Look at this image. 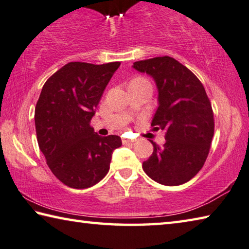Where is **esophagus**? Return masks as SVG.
Returning a JSON list of instances; mask_svg holds the SVG:
<instances>
[{"mask_svg": "<svg viewBox=\"0 0 249 249\" xmlns=\"http://www.w3.org/2000/svg\"><path fill=\"white\" fill-rule=\"evenodd\" d=\"M133 142H134V140H130V139L122 138V143H124V144H129V143H133Z\"/></svg>", "mask_w": 249, "mask_h": 249, "instance_id": "esophagus-1", "label": "esophagus"}]
</instances>
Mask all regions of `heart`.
I'll use <instances>...</instances> for the list:
<instances>
[{"mask_svg":"<svg viewBox=\"0 0 249 249\" xmlns=\"http://www.w3.org/2000/svg\"><path fill=\"white\" fill-rule=\"evenodd\" d=\"M143 81H145L144 78H141V77H138V78H134V80L132 81V82H143Z\"/></svg>","mask_w":249,"mask_h":249,"instance_id":"1","label":"heart"}]
</instances>
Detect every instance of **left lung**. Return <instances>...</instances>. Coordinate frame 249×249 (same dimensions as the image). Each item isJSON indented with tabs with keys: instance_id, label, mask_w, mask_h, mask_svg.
<instances>
[{
	"instance_id": "left-lung-1",
	"label": "left lung",
	"mask_w": 249,
	"mask_h": 249,
	"mask_svg": "<svg viewBox=\"0 0 249 249\" xmlns=\"http://www.w3.org/2000/svg\"><path fill=\"white\" fill-rule=\"evenodd\" d=\"M133 69L153 77L159 107L151 124L166 132L163 146L150 140L153 153L143 162V171L159 184H185L202 168L214 133L206 89L189 69L171 56L137 61Z\"/></svg>"
}]
</instances>
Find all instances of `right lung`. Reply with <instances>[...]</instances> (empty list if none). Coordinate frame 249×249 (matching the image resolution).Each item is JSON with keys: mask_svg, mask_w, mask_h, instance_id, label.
<instances>
[{"mask_svg": "<svg viewBox=\"0 0 249 249\" xmlns=\"http://www.w3.org/2000/svg\"><path fill=\"white\" fill-rule=\"evenodd\" d=\"M120 62H70L48 78L35 108L39 149L65 186L85 189L107 175L118 136L100 137L90 120Z\"/></svg>", "mask_w": 249, "mask_h": 249, "instance_id": "1", "label": "right lung"}]
</instances>
